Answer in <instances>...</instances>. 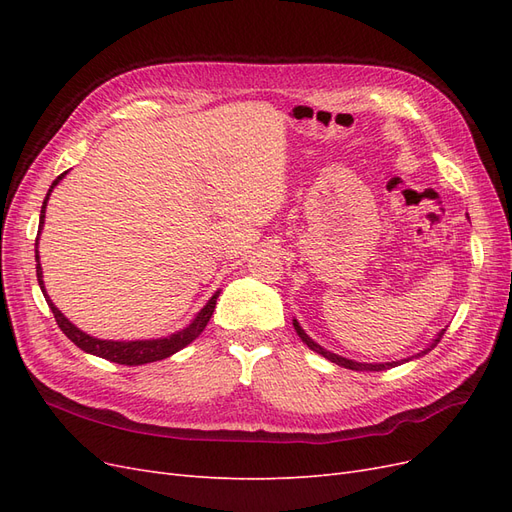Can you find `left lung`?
I'll return each instance as SVG.
<instances>
[{
  "label": "left lung",
  "instance_id": "left-lung-1",
  "mask_svg": "<svg viewBox=\"0 0 512 512\" xmlns=\"http://www.w3.org/2000/svg\"><path fill=\"white\" fill-rule=\"evenodd\" d=\"M292 324H294V331H297V335L303 339V344H307V348L309 350H314V352H318V354H322L324 359H329L331 363H335V365H339V367H346V369H354V371H384V369H391V367H397V365H401V363H408V361H412V359H418V356H423V354H427L429 350H433L438 346V342L442 339V335H444V331L446 329H442L440 333H438V337L433 339V342L425 348V350H421L418 354H414V356H408V359H401V361H393V363H359V361H350V359H344V356H339V354H335V352H329V350H324L322 346H318L312 337H309L303 329H301V324L297 322V320H292Z\"/></svg>",
  "mask_w": 512,
  "mask_h": 512
}]
</instances>
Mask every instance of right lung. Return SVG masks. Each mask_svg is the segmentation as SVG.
<instances>
[{"mask_svg":"<svg viewBox=\"0 0 512 512\" xmlns=\"http://www.w3.org/2000/svg\"><path fill=\"white\" fill-rule=\"evenodd\" d=\"M68 175L61 173L53 183L49 192H46V198L42 203V209H40V224H38V235L42 232V226H44V213H46V203H49V196L53 192L55 185L64 179ZM36 247H38V239H36ZM36 275H38V284H40V290L44 294L46 303H49L51 312L59 324V329L66 333V337L70 339V342H74L76 346H79L81 350H85L87 354H96L100 356V359H106V361H113V363H119V365H145V363H153V361H162L166 359V356L175 354L179 350H183L188 344H192L194 339L205 331L209 318L213 316V309H215V301H218L220 297V290L213 294V297L207 301V305L200 309V312L194 316V320L188 324V327L168 335V337H160V339H136V342H113V339H98V337H91L87 333H83L81 329H76L74 324L59 312V309L55 307V303L51 301L49 294H46V288H44V282H42V267H40V256H38V250H36Z\"/></svg>","mask_w":512,"mask_h":512,"instance_id":"right-lung-1","label":"right lung"}]
</instances>
